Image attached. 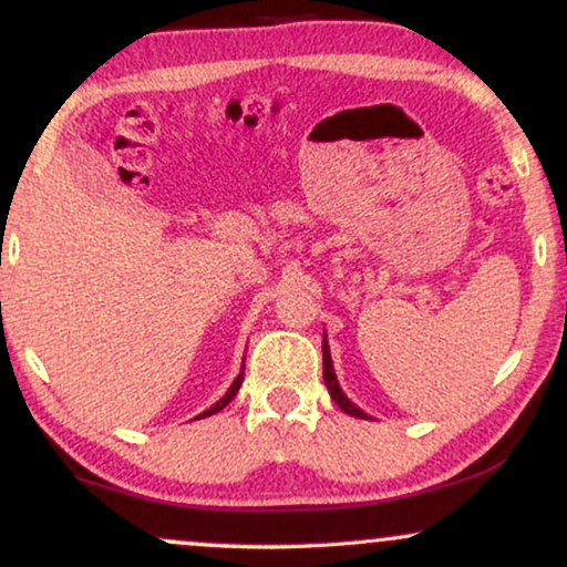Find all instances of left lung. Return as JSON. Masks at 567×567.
I'll use <instances>...</instances> for the list:
<instances>
[{
	"instance_id": "1",
	"label": "left lung",
	"mask_w": 567,
	"mask_h": 567,
	"mask_svg": "<svg viewBox=\"0 0 567 567\" xmlns=\"http://www.w3.org/2000/svg\"><path fill=\"white\" fill-rule=\"evenodd\" d=\"M322 377H324V384H328L330 398L336 400V405H338L340 410H343V413L353 415V417H369L367 413H363V410L355 408L353 402L346 398L343 390H340V384H338V379H336V371H332V361H330V348H328V340H324V343H322Z\"/></svg>"
}]
</instances>
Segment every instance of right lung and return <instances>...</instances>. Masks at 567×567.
Segmentation results:
<instances>
[{"mask_svg":"<svg viewBox=\"0 0 567 567\" xmlns=\"http://www.w3.org/2000/svg\"><path fill=\"white\" fill-rule=\"evenodd\" d=\"M243 379H245V371H243V374H239V377L235 379V384H231V386H229V392H227V394H224V398H221L219 402H216V405H214V408H208V410H204V413H200L198 417L214 415V413H219V410H224V408H227V405H229V402H231V400H235V394H237V390H239V384H243Z\"/></svg>","mask_w":567,"mask_h":567,"instance_id":"obj_1","label":"right lung"}]
</instances>
